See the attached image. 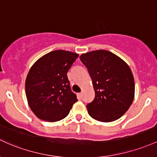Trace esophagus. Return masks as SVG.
<instances>
[{
  "label": "esophagus",
  "instance_id": "obj_1",
  "mask_svg": "<svg viewBox=\"0 0 157 157\" xmlns=\"http://www.w3.org/2000/svg\"><path fill=\"white\" fill-rule=\"evenodd\" d=\"M78 97L79 98H82V93H78Z\"/></svg>",
  "mask_w": 157,
  "mask_h": 157
}]
</instances>
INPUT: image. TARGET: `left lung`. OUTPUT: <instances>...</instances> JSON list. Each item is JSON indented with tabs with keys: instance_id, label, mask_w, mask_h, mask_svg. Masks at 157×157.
Returning a JSON list of instances; mask_svg holds the SVG:
<instances>
[{
	"instance_id": "obj_1",
	"label": "left lung",
	"mask_w": 157,
	"mask_h": 157,
	"mask_svg": "<svg viewBox=\"0 0 157 157\" xmlns=\"http://www.w3.org/2000/svg\"><path fill=\"white\" fill-rule=\"evenodd\" d=\"M80 59L87 68L96 94L87 105L89 115L102 122L119 119L134 98V78L130 67L119 56L105 50L83 53Z\"/></svg>"
}]
</instances>
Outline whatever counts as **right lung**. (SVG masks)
Listing matches in <instances>:
<instances>
[{"label":"right lung","instance_id":"1","mask_svg":"<svg viewBox=\"0 0 157 157\" xmlns=\"http://www.w3.org/2000/svg\"><path fill=\"white\" fill-rule=\"evenodd\" d=\"M78 57V54L70 51H52L31 67L26 78V96L38 119L50 122L63 119L78 101L70 90L67 75Z\"/></svg>","mask_w":157,"mask_h":157}]
</instances>
